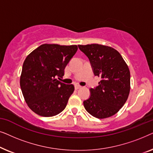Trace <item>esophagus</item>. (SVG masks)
Wrapping results in <instances>:
<instances>
[{"instance_id": "obj_1", "label": "esophagus", "mask_w": 153, "mask_h": 153, "mask_svg": "<svg viewBox=\"0 0 153 153\" xmlns=\"http://www.w3.org/2000/svg\"><path fill=\"white\" fill-rule=\"evenodd\" d=\"M81 88V85H75V89H76V90Z\"/></svg>"}]
</instances>
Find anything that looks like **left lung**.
I'll use <instances>...</instances> for the list:
<instances>
[{"label": "left lung", "mask_w": 153, "mask_h": 153, "mask_svg": "<svg viewBox=\"0 0 153 153\" xmlns=\"http://www.w3.org/2000/svg\"><path fill=\"white\" fill-rule=\"evenodd\" d=\"M88 58L94 74L101 79L83 102L85 110L97 118L114 116L123 107L130 91V72L120 53L108 46L78 45Z\"/></svg>", "instance_id": "left-lung-1"}]
</instances>
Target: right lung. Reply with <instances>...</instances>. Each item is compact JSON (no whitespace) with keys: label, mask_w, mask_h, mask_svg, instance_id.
I'll return each instance as SVG.
<instances>
[{"label":"right lung","mask_w":153,"mask_h":153,"mask_svg":"<svg viewBox=\"0 0 153 153\" xmlns=\"http://www.w3.org/2000/svg\"><path fill=\"white\" fill-rule=\"evenodd\" d=\"M77 49L76 45L44 44L26 58L20 86L27 105L35 114L51 117L66 107L74 86L57 78L64 76L65 68Z\"/></svg>","instance_id":"1"}]
</instances>
